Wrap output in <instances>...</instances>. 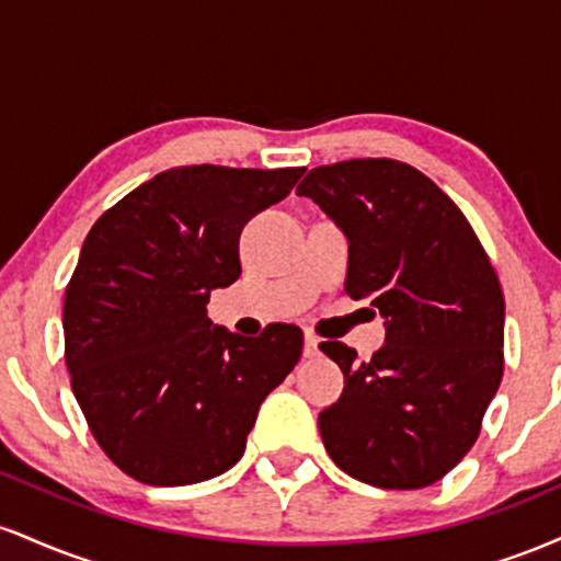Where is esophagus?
Wrapping results in <instances>:
<instances>
[{"label":"esophagus","instance_id":"esophagus-1","mask_svg":"<svg viewBox=\"0 0 561 561\" xmlns=\"http://www.w3.org/2000/svg\"><path fill=\"white\" fill-rule=\"evenodd\" d=\"M302 356L306 358L319 356V340L313 337L311 332H306V337H302Z\"/></svg>","mask_w":561,"mask_h":561}]
</instances>
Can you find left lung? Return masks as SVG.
Returning <instances> with one entry per match:
<instances>
[{
    "mask_svg": "<svg viewBox=\"0 0 561 561\" xmlns=\"http://www.w3.org/2000/svg\"><path fill=\"white\" fill-rule=\"evenodd\" d=\"M347 237L345 293L385 317L371 362L330 340L345 390L319 414L327 454L390 491L433 485L465 459L504 375V293L456 203L414 165L356 158L298 186Z\"/></svg>",
    "mask_w": 561,
    "mask_h": 561,
    "instance_id": "obj_1",
    "label": "left lung"
}]
</instances>
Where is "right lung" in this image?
<instances>
[{
  "label": "right lung",
  "mask_w": 561,
  "mask_h": 561,
  "mask_svg": "<svg viewBox=\"0 0 561 561\" xmlns=\"http://www.w3.org/2000/svg\"><path fill=\"white\" fill-rule=\"evenodd\" d=\"M306 169L179 165L105 210L62 306L70 388L115 467L192 485L234 467L263 398L302 353L295 324L242 337L208 319L240 279L242 227Z\"/></svg>",
  "instance_id": "add662e5"
}]
</instances>
